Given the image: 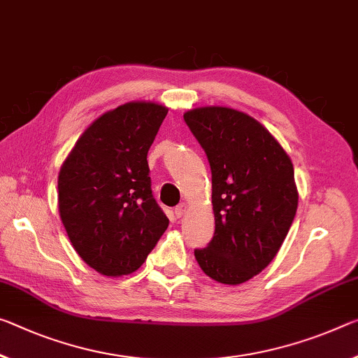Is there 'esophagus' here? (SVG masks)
Returning a JSON list of instances; mask_svg holds the SVG:
<instances>
[{
	"mask_svg": "<svg viewBox=\"0 0 358 358\" xmlns=\"http://www.w3.org/2000/svg\"><path fill=\"white\" fill-rule=\"evenodd\" d=\"M186 212H188V203H186V202H181V203H178L177 207H175V215H177V218L183 217Z\"/></svg>",
	"mask_w": 358,
	"mask_h": 358,
	"instance_id": "34e87169",
	"label": "esophagus"
}]
</instances>
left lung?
Instances as JSON below:
<instances>
[{"label": "left lung", "instance_id": "8db88e82", "mask_svg": "<svg viewBox=\"0 0 358 358\" xmlns=\"http://www.w3.org/2000/svg\"><path fill=\"white\" fill-rule=\"evenodd\" d=\"M183 117L212 169L215 236L194 257L210 279L239 285L274 259L296 215L292 159L263 124L234 108L201 106Z\"/></svg>", "mask_w": 358, "mask_h": 358}]
</instances>
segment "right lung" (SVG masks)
I'll return each mask as SVG.
<instances>
[{
	"instance_id": "right-lung-1",
	"label": "right lung",
	"mask_w": 358,
	"mask_h": 358,
	"mask_svg": "<svg viewBox=\"0 0 358 358\" xmlns=\"http://www.w3.org/2000/svg\"><path fill=\"white\" fill-rule=\"evenodd\" d=\"M167 111L155 101L119 105L84 130L62 164V223L76 253L101 275L132 274L167 229L146 161Z\"/></svg>"
}]
</instances>
